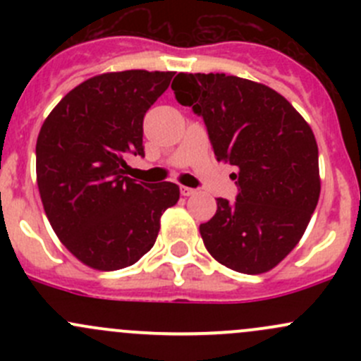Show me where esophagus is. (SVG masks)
Instances as JSON below:
<instances>
[{
    "mask_svg": "<svg viewBox=\"0 0 361 361\" xmlns=\"http://www.w3.org/2000/svg\"><path fill=\"white\" fill-rule=\"evenodd\" d=\"M180 192H181V195H185V197H188V195H194L195 192V188H190V187H183V185H181L180 187Z\"/></svg>",
    "mask_w": 361,
    "mask_h": 361,
    "instance_id": "esophagus-1",
    "label": "esophagus"
}]
</instances>
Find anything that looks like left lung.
<instances>
[{
  "mask_svg": "<svg viewBox=\"0 0 361 361\" xmlns=\"http://www.w3.org/2000/svg\"><path fill=\"white\" fill-rule=\"evenodd\" d=\"M178 103L204 118L214 155L235 166L239 195L216 199L201 224L211 257L243 274H264L298 245L322 190L311 126L264 83L224 73H180Z\"/></svg>",
  "mask_w": 361,
  "mask_h": 361,
  "instance_id": "8db88e82",
  "label": "left lung"
}]
</instances>
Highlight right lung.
Returning a JSON list of instances; mask_svg holds the SVG:
<instances>
[{
    "mask_svg": "<svg viewBox=\"0 0 361 361\" xmlns=\"http://www.w3.org/2000/svg\"><path fill=\"white\" fill-rule=\"evenodd\" d=\"M174 71H111L85 80L49 113L36 140V181L59 241L87 267L118 271L155 245L160 216L180 199L171 181L136 183L143 118Z\"/></svg>",
    "mask_w": 361,
    "mask_h": 361,
    "instance_id": "add662e5",
    "label": "right lung"
}]
</instances>
